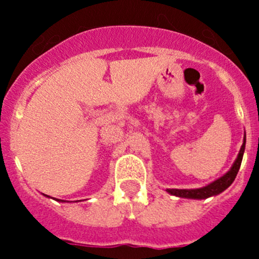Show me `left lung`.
<instances>
[{"mask_svg":"<svg viewBox=\"0 0 259 259\" xmlns=\"http://www.w3.org/2000/svg\"><path fill=\"white\" fill-rule=\"evenodd\" d=\"M245 149V132L244 138H243V144L241 146L237 159L234 160L233 165L231 166L228 171L221 178L215 179L214 182L209 183L208 185L202 188H197V189H166V192L171 195H176L179 198H188V199H207L209 197H214V195L221 194L222 192L227 189L232 183L236 179L237 174H238L239 168H241L243 154H244Z\"/></svg>","mask_w":259,"mask_h":259,"instance_id":"obj_1","label":"left lung"}]
</instances>
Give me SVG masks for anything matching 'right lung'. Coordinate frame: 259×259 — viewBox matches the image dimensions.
Segmentation results:
<instances>
[{"mask_svg":"<svg viewBox=\"0 0 259 259\" xmlns=\"http://www.w3.org/2000/svg\"><path fill=\"white\" fill-rule=\"evenodd\" d=\"M44 195H46V194H44ZM46 197H49V195H46ZM49 198H50V197H49ZM59 202H62V200L59 199ZM64 202H65V200H64Z\"/></svg>","mask_w":259,"mask_h":259,"instance_id":"1","label":"right lung"}]
</instances>
